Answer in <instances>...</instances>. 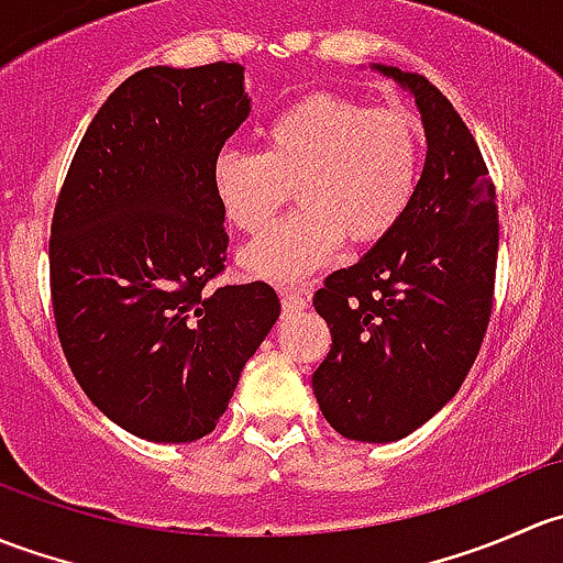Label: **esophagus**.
<instances>
[{
	"instance_id": "obj_1",
	"label": "esophagus",
	"mask_w": 563,
	"mask_h": 563,
	"mask_svg": "<svg viewBox=\"0 0 563 563\" xmlns=\"http://www.w3.org/2000/svg\"><path fill=\"white\" fill-rule=\"evenodd\" d=\"M308 291H297V288H286V291H283V310H286V313H299V310L308 308Z\"/></svg>"
}]
</instances>
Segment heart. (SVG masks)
Instances as JSON below:
<instances>
[{"instance_id":"1","label":"heart","mask_w":563,"mask_h":563,"mask_svg":"<svg viewBox=\"0 0 563 563\" xmlns=\"http://www.w3.org/2000/svg\"><path fill=\"white\" fill-rule=\"evenodd\" d=\"M419 157L422 141L408 111L313 92L266 119L261 155L220 152L212 192L231 225L258 234L294 185L302 207L242 250V266L261 280L299 283L345 236L373 245L400 223L417 190Z\"/></svg>"}]
</instances>
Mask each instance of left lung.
Returning a JSON list of instances; mask_svg holds the SVG:
<instances>
[{
	"label": "left lung",
	"instance_id": "obj_1",
	"mask_svg": "<svg viewBox=\"0 0 563 563\" xmlns=\"http://www.w3.org/2000/svg\"><path fill=\"white\" fill-rule=\"evenodd\" d=\"M371 70L411 95L428 155L400 223L316 291L332 349L313 373V395L340 435L389 444L439 413L479 354L498 209L479 146L450 100L417 73Z\"/></svg>",
	"mask_w": 563,
	"mask_h": 563
}]
</instances>
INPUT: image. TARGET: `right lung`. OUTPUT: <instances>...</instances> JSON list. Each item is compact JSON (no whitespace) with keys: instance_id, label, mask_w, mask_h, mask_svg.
Wrapping results in <instances>:
<instances>
[{"instance_id":"1","label":"right lung","mask_w":563,"mask_h":563,"mask_svg":"<svg viewBox=\"0 0 563 563\" xmlns=\"http://www.w3.org/2000/svg\"><path fill=\"white\" fill-rule=\"evenodd\" d=\"M250 113L245 67H146L78 144L51 223L56 332L89 400L155 444L212 433L280 316L255 280L207 291L229 234L212 163Z\"/></svg>"}]
</instances>
